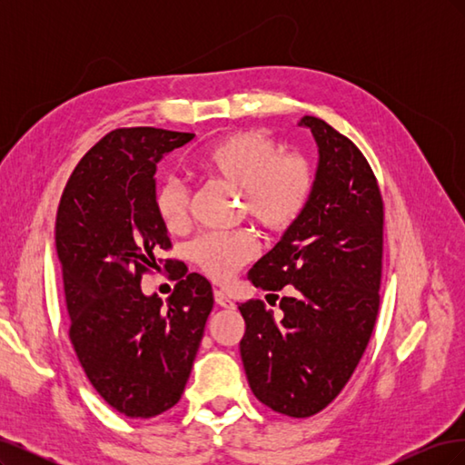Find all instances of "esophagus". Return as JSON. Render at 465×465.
<instances>
[{"label":"esophagus","instance_id":"1","mask_svg":"<svg viewBox=\"0 0 465 465\" xmlns=\"http://www.w3.org/2000/svg\"><path fill=\"white\" fill-rule=\"evenodd\" d=\"M215 302L219 304V306H223V308H229V311H232L234 308V302L227 297V292H223V291H215Z\"/></svg>","mask_w":465,"mask_h":465}]
</instances>
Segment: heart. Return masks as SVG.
<instances>
[{
    "mask_svg": "<svg viewBox=\"0 0 465 465\" xmlns=\"http://www.w3.org/2000/svg\"><path fill=\"white\" fill-rule=\"evenodd\" d=\"M200 174L241 190L242 209L260 227L283 232L311 203L314 168L299 153H279L272 137L258 132H232L207 145L193 161ZM154 213L168 231H182L190 213V190L168 178L153 195ZM256 254L246 232L205 234L192 246V258L215 281L231 279Z\"/></svg>",
    "mask_w": 465,
    "mask_h": 465,
    "instance_id": "1",
    "label": "heart"
}]
</instances>
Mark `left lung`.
<instances>
[{
    "label": "left lung",
    "mask_w": 465,
    "mask_h": 465,
    "mask_svg": "<svg viewBox=\"0 0 465 465\" xmlns=\"http://www.w3.org/2000/svg\"><path fill=\"white\" fill-rule=\"evenodd\" d=\"M299 125L318 145L311 203L248 279L263 291L294 287L279 320L262 301L238 306L241 357L254 396L273 411L311 417L349 382L380 306L384 203L359 147L314 116Z\"/></svg>",
    "instance_id": "left-lung-1"
}]
</instances>
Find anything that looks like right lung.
<instances>
[{"label":"right lung","mask_w":465,"mask_h":465,"mask_svg":"<svg viewBox=\"0 0 465 465\" xmlns=\"http://www.w3.org/2000/svg\"><path fill=\"white\" fill-rule=\"evenodd\" d=\"M193 137L110 132L75 166L55 215L69 340L93 388L125 417L149 419L178 403L213 308L209 281L182 273L174 260L164 262L180 279L166 304L142 291L159 252L173 246L153 205L157 163Z\"/></svg>","instance_id":"add662e5"}]
</instances>
